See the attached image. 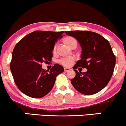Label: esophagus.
<instances>
[{"mask_svg":"<svg viewBox=\"0 0 126 126\" xmlns=\"http://www.w3.org/2000/svg\"><path fill=\"white\" fill-rule=\"evenodd\" d=\"M70 70L69 68H67V67H64V71H65V72H67V71H69Z\"/></svg>","mask_w":126,"mask_h":126,"instance_id":"1","label":"esophagus"}]
</instances>
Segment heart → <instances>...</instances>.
<instances>
[{
	"label": "heart",
	"mask_w": 126,
	"mask_h": 126,
	"mask_svg": "<svg viewBox=\"0 0 126 126\" xmlns=\"http://www.w3.org/2000/svg\"><path fill=\"white\" fill-rule=\"evenodd\" d=\"M64 42H65L66 44L71 48L73 46H77V42L76 40L74 39V37H67L64 39ZM57 47V43H55L54 45V47H53V52H56ZM74 61H75V58L74 57H68L61 58L59 60V63L62 65L64 66L69 67L73 63Z\"/></svg>",
	"instance_id": "obj_1"
}]
</instances>
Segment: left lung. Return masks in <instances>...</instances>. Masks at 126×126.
I'll return each instance as SVG.
<instances>
[{"mask_svg": "<svg viewBox=\"0 0 126 126\" xmlns=\"http://www.w3.org/2000/svg\"><path fill=\"white\" fill-rule=\"evenodd\" d=\"M65 33L77 40L82 48L81 59L73 67L75 77L71 80V84L83 94L98 93L108 84L115 65V56L109 42L94 32L71 31ZM79 67L88 71L79 72L76 69Z\"/></svg>", "mask_w": 126, "mask_h": 126, "instance_id": "8db88e82", "label": "left lung"}]
</instances>
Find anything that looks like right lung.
Returning a JSON list of instances; mask_svg holds the SVG:
<instances>
[{
  "instance_id": "obj_1",
  "label": "right lung",
  "mask_w": 126,
  "mask_h": 126,
  "mask_svg": "<svg viewBox=\"0 0 126 126\" xmlns=\"http://www.w3.org/2000/svg\"><path fill=\"white\" fill-rule=\"evenodd\" d=\"M64 31H35L28 34L16 45L10 69L18 89L34 98L45 96L51 91L57 76L64 71L59 64L49 71L42 69V63L51 62L55 42Z\"/></svg>"
}]
</instances>
